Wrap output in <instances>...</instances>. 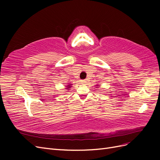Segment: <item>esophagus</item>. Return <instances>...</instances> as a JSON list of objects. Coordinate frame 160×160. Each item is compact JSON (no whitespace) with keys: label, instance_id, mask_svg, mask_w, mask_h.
Segmentation results:
<instances>
[{"label":"esophagus","instance_id":"esophagus-1","mask_svg":"<svg viewBox=\"0 0 160 160\" xmlns=\"http://www.w3.org/2000/svg\"><path fill=\"white\" fill-rule=\"evenodd\" d=\"M81 82L82 83H86V81L85 80H81Z\"/></svg>","mask_w":160,"mask_h":160}]
</instances>
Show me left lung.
Returning a JSON list of instances; mask_svg holds the SVG:
<instances>
[{"label": "left lung", "instance_id": "1", "mask_svg": "<svg viewBox=\"0 0 160 160\" xmlns=\"http://www.w3.org/2000/svg\"><path fill=\"white\" fill-rule=\"evenodd\" d=\"M96 86H97V87H98V85H96Z\"/></svg>", "mask_w": 160, "mask_h": 160}]
</instances>
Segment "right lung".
Returning a JSON list of instances; mask_svg holds the SVG:
<instances>
[{"instance_id":"obj_1","label":"right lung","mask_w":160,"mask_h":160,"mask_svg":"<svg viewBox=\"0 0 160 160\" xmlns=\"http://www.w3.org/2000/svg\"><path fill=\"white\" fill-rule=\"evenodd\" d=\"M71 85H72V84H69L68 85H67V86H66V87H67V88H66V89H70V88H71Z\"/></svg>"}]
</instances>
